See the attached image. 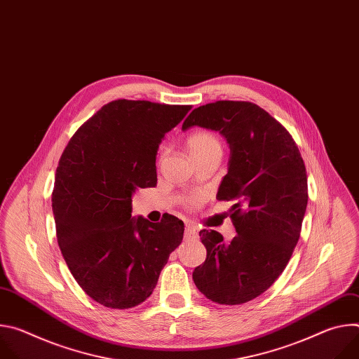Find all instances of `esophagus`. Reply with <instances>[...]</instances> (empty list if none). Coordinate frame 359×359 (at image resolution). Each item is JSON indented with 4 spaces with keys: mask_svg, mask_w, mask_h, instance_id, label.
Wrapping results in <instances>:
<instances>
[{
    "mask_svg": "<svg viewBox=\"0 0 359 359\" xmlns=\"http://www.w3.org/2000/svg\"><path fill=\"white\" fill-rule=\"evenodd\" d=\"M184 234H186V237H187V238H194V237L197 236V231H196V229H194L193 226L187 224V226H186V229H184Z\"/></svg>",
    "mask_w": 359,
    "mask_h": 359,
    "instance_id": "esophagus-1",
    "label": "esophagus"
}]
</instances>
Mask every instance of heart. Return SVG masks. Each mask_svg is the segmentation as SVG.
<instances>
[{"label": "heart", "mask_w": 359, "mask_h": 359, "mask_svg": "<svg viewBox=\"0 0 359 359\" xmlns=\"http://www.w3.org/2000/svg\"><path fill=\"white\" fill-rule=\"evenodd\" d=\"M187 150L194 162L223 155L222 139L209 130H198L187 137Z\"/></svg>", "instance_id": "heart-1"}]
</instances>
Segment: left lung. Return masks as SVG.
Here are the masks:
<instances>
[{
	"label": "left lung",
	"instance_id": "8db88e82",
	"mask_svg": "<svg viewBox=\"0 0 359 359\" xmlns=\"http://www.w3.org/2000/svg\"><path fill=\"white\" fill-rule=\"evenodd\" d=\"M193 126L216 130L229 143L227 175L216 197L234 201L237 233L230 243L216 230L198 233L208 255L193 281L215 302L244 304L273 285L298 243L309 201L305 165L287 129L251 102L198 107L182 129Z\"/></svg>",
	"mask_w": 359,
	"mask_h": 359
}]
</instances>
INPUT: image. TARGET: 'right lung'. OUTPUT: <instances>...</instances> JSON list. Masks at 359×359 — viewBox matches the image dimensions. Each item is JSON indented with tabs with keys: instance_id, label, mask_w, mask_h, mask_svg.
Returning <instances> with one entry per match:
<instances>
[{
	"instance_id": "right-lung-1",
	"label": "right lung",
	"mask_w": 359,
	"mask_h": 359,
	"mask_svg": "<svg viewBox=\"0 0 359 359\" xmlns=\"http://www.w3.org/2000/svg\"><path fill=\"white\" fill-rule=\"evenodd\" d=\"M190 109L112 100L62 153L53 193L58 244L76 283L108 309L143 302L183 240L184 224L175 216L161 223L132 217V197L156 186L159 144Z\"/></svg>"
}]
</instances>
